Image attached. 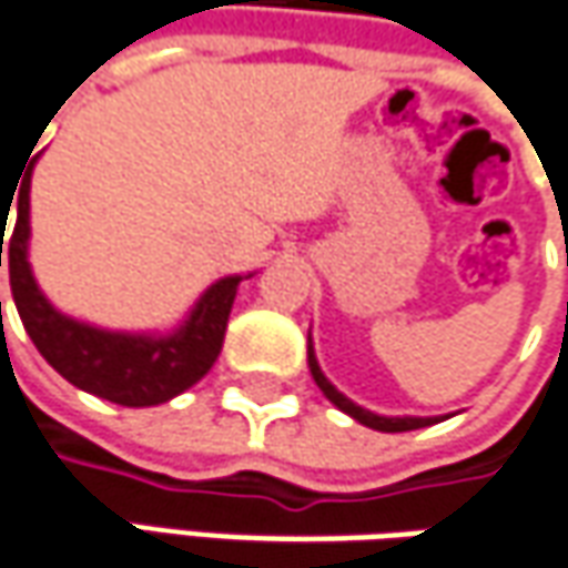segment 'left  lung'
<instances>
[{
	"instance_id": "left-lung-1",
	"label": "left lung",
	"mask_w": 568,
	"mask_h": 568,
	"mask_svg": "<svg viewBox=\"0 0 568 568\" xmlns=\"http://www.w3.org/2000/svg\"><path fill=\"white\" fill-rule=\"evenodd\" d=\"M307 367H311V377H314V383L323 389V396L333 402L339 412H345V415H352L358 424H364V427H374V430H383V434H402V430H418V427H430V424H437V420H440V418H383V415H374V412H367V408H362V405H355L352 399H345L343 393L323 377L321 364H317V358H314V345H311V339H307Z\"/></svg>"
}]
</instances>
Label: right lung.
<instances>
[{
	"label": "right lung",
	"mask_w": 568,
	"mask_h": 568,
	"mask_svg": "<svg viewBox=\"0 0 568 568\" xmlns=\"http://www.w3.org/2000/svg\"><path fill=\"white\" fill-rule=\"evenodd\" d=\"M30 169L33 163L18 187L21 194L18 197L11 194L18 201V220L9 242H6V220L11 204L0 206V266L2 247H6L11 298L37 352L78 389L115 405L148 408L185 393L220 358L225 323L242 276H225L210 285L201 302L194 304V311L187 314V321L169 336L106 333L88 323L71 321L47 302V295L37 288V280L30 273Z\"/></svg>",
	"instance_id": "right-lung-1"
}]
</instances>
